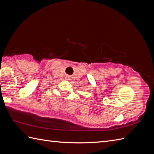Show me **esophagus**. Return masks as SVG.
I'll return each instance as SVG.
<instances>
[{"mask_svg": "<svg viewBox=\"0 0 154 154\" xmlns=\"http://www.w3.org/2000/svg\"><path fill=\"white\" fill-rule=\"evenodd\" d=\"M69 79V77L67 76V79Z\"/></svg>", "mask_w": 154, "mask_h": 154, "instance_id": "esophagus-1", "label": "esophagus"}]
</instances>
